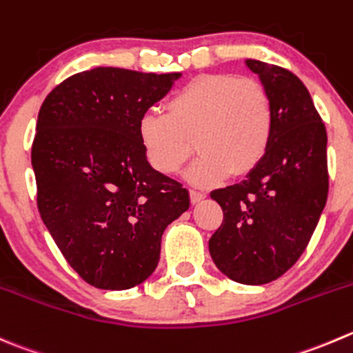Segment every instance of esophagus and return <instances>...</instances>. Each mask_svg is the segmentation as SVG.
<instances>
[{
	"mask_svg": "<svg viewBox=\"0 0 353 353\" xmlns=\"http://www.w3.org/2000/svg\"><path fill=\"white\" fill-rule=\"evenodd\" d=\"M190 194H191V201H193V203H198V201H201L205 196H207V193H205L203 190H198V188H191Z\"/></svg>",
	"mask_w": 353,
	"mask_h": 353,
	"instance_id": "1",
	"label": "esophagus"
}]
</instances>
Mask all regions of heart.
Wrapping results in <instances>:
<instances>
[{"instance_id": "1", "label": "heart", "mask_w": 353, "mask_h": 353, "mask_svg": "<svg viewBox=\"0 0 353 353\" xmlns=\"http://www.w3.org/2000/svg\"><path fill=\"white\" fill-rule=\"evenodd\" d=\"M274 131V105L268 90L253 79L203 75L177 91L167 114L146 112L138 136L150 165L176 174L193 153L198 159L188 177L212 184L229 174H246L259 165Z\"/></svg>"}]
</instances>
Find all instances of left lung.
I'll return each mask as SVG.
<instances>
[{
  "instance_id": "8db88e82",
  "label": "left lung",
  "mask_w": 353,
  "mask_h": 353,
  "mask_svg": "<svg viewBox=\"0 0 353 353\" xmlns=\"http://www.w3.org/2000/svg\"><path fill=\"white\" fill-rule=\"evenodd\" d=\"M274 105L271 145L246 179L214 190L224 221L208 250L222 274L265 285L309 245L327 198V134L303 82L290 70L245 60Z\"/></svg>"
}]
</instances>
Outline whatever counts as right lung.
<instances>
[{
	"label": "right lung",
	"mask_w": 353,
	"mask_h": 353,
	"mask_svg": "<svg viewBox=\"0 0 353 353\" xmlns=\"http://www.w3.org/2000/svg\"><path fill=\"white\" fill-rule=\"evenodd\" d=\"M181 72L97 67L65 79L37 115L32 169L41 219L91 286L129 290L153 274L167 225L190 193L146 160L138 122Z\"/></svg>",
	"instance_id": "add662e5"
}]
</instances>
